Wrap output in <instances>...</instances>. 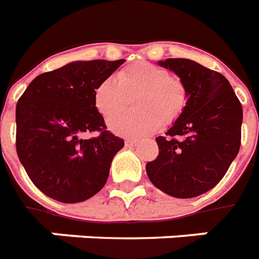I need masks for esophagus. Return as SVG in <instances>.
Masks as SVG:
<instances>
[{"label": "esophagus", "instance_id": "1", "mask_svg": "<svg viewBox=\"0 0 259 259\" xmlns=\"http://www.w3.org/2000/svg\"><path fill=\"white\" fill-rule=\"evenodd\" d=\"M138 144V140H134V138H127L125 141L126 146H136Z\"/></svg>", "mask_w": 259, "mask_h": 259}]
</instances>
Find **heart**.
Here are the masks:
<instances>
[{"label": "heart", "mask_w": 259, "mask_h": 259, "mask_svg": "<svg viewBox=\"0 0 259 259\" xmlns=\"http://www.w3.org/2000/svg\"><path fill=\"white\" fill-rule=\"evenodd\" d=\"M137 95L134 113L118 114L127 104V98ZM184 84L162 67L137 62L126 67L114 78L103 79L94 91V106L105 118L118 114L109 121L111 132L127 137H144L161 123L176 119L185 107Z\"/></svg>", "instance_id": "obj_1"}]
</instances>
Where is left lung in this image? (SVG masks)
Segmentation results:
<instances>
[{
  "label": "left lung",
  "mask_w": 259,
  "mask_h": 259,
  "mask_svg": "<svg viewBox=\"0 0 259 259\" xmlns=\"http://www.w3.org/2000/svg\"><path fill=\"white\" fill-rule=\"evenodd\" d=\"M158 66L180 78L187 103L165 136L156 138L158 156L146 164V173L169 196L196 197L213 188L237 157L243 110L217 71L189 59H166Z\"/></svg>",
  "instance_id": "1"
}]
</instances>
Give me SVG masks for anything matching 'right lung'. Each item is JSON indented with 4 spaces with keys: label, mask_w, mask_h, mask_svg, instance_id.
Here are the masks:
<instances>
[{
    "label": "right lung",
    "mask_w": 259,
    "mask_h": 259,
    "mask_svg": "<svg viewBox=\"0 0 259 259\" xmlns=\"http://www.w3.org/2000/svg\"><path fill=\"white\" fill-rule=\"evenodd\" d=\"M125 60L72 62L38 75L16 106V149L42 193L62 203L94 196L107 181L114 156L125 142L106 130L94 91ZM87 131L98 138L83 140Z\"/></svg>",
    "instance_id": "add662e5"
}]
</instances>
